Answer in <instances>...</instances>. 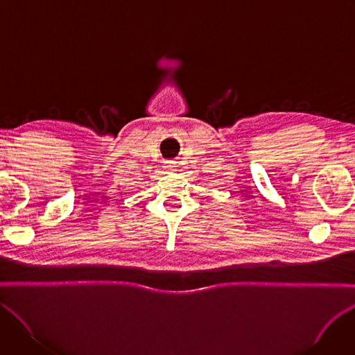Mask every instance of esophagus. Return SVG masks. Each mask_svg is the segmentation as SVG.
<instances>
[{
    "instance_id": "obj_1",
    "label": "esophagus",
    "mask_w": 355,
    "mask_h": 355,
    "mask_svg": "<svg viewBox=\"0 0 355 355\" xmlns=\"http://www.w3.org/2000/svg\"><path fill=\"white\" fill-rule=\"evenodd\" d=\"M167 167H170L173 171H174V167H175V163L174 162H167Z\"/></svg>"
}]
</instances>
